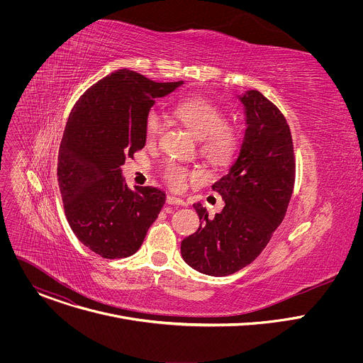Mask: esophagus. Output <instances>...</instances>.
<instances>
[{"label":"esophagus","instance_id":"esophagus-1","mask_svg":"<svg viewBox=\"0 0 363 363\" xmlns=\"http://www.w3.org/2000/svg\"><path fill=\"white\" fill-rule=\"evenodd\" d=\"M167 203H169V205H185V202L181 198H177L174 195L167 196Z\"/></svg>","mask_w":363,"mask_h":363}]
</instances>
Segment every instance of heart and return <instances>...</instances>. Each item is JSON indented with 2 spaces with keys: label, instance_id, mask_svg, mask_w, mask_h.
Wrapping results in <instances>:
<instances>
[{
  "label": "heart",
  "instance_id": "b5f03b06",
  "mask_svg": "<svg viewBox=\"0 0 363 363\" xmlns=\"http://www.w3.org/2000/svg\"><path fill=\"white\" fill-rule=\"evenodd\" d=\"M172 115L199 139V149L206 158L216 164H225L234 157L240 142V132L234 123L225 122V113L216 101L202 96H191L177 103L172 108ZM162 126L161 115L155 109L149 111L145 119V138L147 143L157 142ZM162 175L165 182L177 191L184 189L188 179L202 177L201 171L188 169L175 162H168L164 167Z\"/></svg>",
  "mask_w": 363,
  "mask_h": 363
}]
</instances>
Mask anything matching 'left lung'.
Returning a JSON list of instances; mask_svg holds the SVG:
<instances>
[{
  "mask_svg": "<svg viewBox=\"0 0 363 363\" xmlns=\"http://www.w3.org/2000/svg\"><path fill=\"white\" fill-rule=\"evenodd\" d=\"M238 99L245 115L244 139L228 174L213 185L224 208L210 217L194 203L199 228L181 242L185 263L216 277L233 274L260 255L286 216L296 177L293 139L283 113L258 90Z\"/></svg>",
  "mask_w": 363,
  "mask_h": 363,
  "instance_id": "left-lung-1",
  "label": "left lung"
}]
</instances>
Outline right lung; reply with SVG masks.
I'll list each match as a JSON object with an SVG mask.
<instances>
[{"instance_id": "1", "label": "right lung", "mask_w": 363, "mask_h": 363, "mask_svg": "<svg viewBox=\"0 0 363 363\" xmlns=\"http://www.w3.org/2000/svg\"><path fill=\"white\" fill-rule=\"evenodd\" d=\"M181 84L116 70L86 90L70 113L57 164L65 213L79 241L103 258L135 254L162 210L165 192L129 189L121 168L146 143L145 119L155 99Z\"/></svg>"}]
</instances>
